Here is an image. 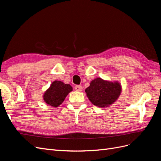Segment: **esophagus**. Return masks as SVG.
<instances>
[{
	"label": "esophagus",
	"instance_id": "34e87169",
	"mask_svg": "<svg viewBox=\"0 0 161 161\" xmlns=\"http://www.w3.org/2000/svg\"><path fill=\"white\" fill-rule=\"evenodd\" d=\"M75 89L77 91H82V86L80 85H76L75 86Z\"/></svg>",
	"mask_w": 161,
	"mask_h": 161
}]
</instances>
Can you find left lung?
<instances>
[{
  "label": "left lung",
  "mask_w": 161,
  "mask_h": 161,
  "mask_svg": "<svg viewBox=\"0 0 161 161\" xmlns=\"http://www.w3.org/2000/svg\"><path fill=\"white\" fill-rule=\"evenodd\" d=\"M121 85L118 81H109L101 78L92 80L85 89L91 103L99 108H108L114 104L121 95Z\"/></svg>",
  "instance_id": "obj_1"
}]
</instances>
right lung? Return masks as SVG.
Segmentation results:
<instances>
[{"mask_svg":"<svg viewBox=\"0 0 161 161\" xmlns=\"http://www.w3.org/2000/svg\"><path fill=\"white\" fill-rule=\"evenodd\" d=\"M72 90L70 85L65 84L60 80H54L44 92L43 99L48 105L57 108L63 103L66 96Z\"/></svg>","mask_w":161,"mask_h":161,"instance_id":"1","label":"right lung"}]
</instances>
